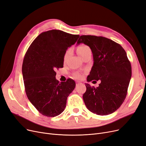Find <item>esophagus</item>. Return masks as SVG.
Returning <instances> with one entry per match:
<instances>
[{"label": "esophagus", "mask_w": 146, "mask_h": 146, "mask_svg": "<svg viewBox=\"0 0 146 146\" xmlns=\"http://www.w3.org/2000/svg\"><path fill=\"white\" fill-rule=\"evenodd\" d=\"M81 84V82H76V86H78V85H80V84Z\"/></svg>", "instance_id": "esophagus-1"}]
</instances>
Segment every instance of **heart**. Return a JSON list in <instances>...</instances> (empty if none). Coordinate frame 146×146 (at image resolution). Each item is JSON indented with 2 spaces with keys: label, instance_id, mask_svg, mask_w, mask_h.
I'll return each mask as SVG.
<instances>
[{
  "label": "heart",
  "instance_id": "1",
  "mask_svg": "<svg viewBox=\"0 0 146 146\" xmlns=\"http://www.w3.org/2000/svg\"><path fill=\"white\" fill-rule=\"evenodd\" d=\"M89 52H91V50H90V48L88 46H86V45H80V46H78L77 48V52L81 58L82 57H84L85 55ZM70 53H71V50L69 49L67 50L66 51V52L64 54V62H65L67 60ZM75 77L80 78L81 77V76L80 75L77 74V75H75Z\"/></svg>",
  "mask_w": 146,
  "mask_h": 146
}]
</instances>
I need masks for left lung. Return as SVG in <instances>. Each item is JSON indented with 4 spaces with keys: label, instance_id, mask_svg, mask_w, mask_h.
<instances>
[{
    "label": "left lung",
    "instance_id": "obj_1",
    "mask_svg": "<svg viewBox=\"0 0 146 146\" xmlns=\"http://www.w3.org/2000/svg\"><path fill=\"white\" fill-rule=\"evenodd\" d=\"M80 43L89 46L93 53L94 64L87 81H101L97 88L86 84L85 105L96 115L112 113L127 94L132 71L127 53L119 44L102 36H81L77 41L78 44Z\"/></svg>",
    "mask_w": 146,
    "mask_h": 146
}]
</instances>
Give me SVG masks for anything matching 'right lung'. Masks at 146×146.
Returning <instances> with one entry per match:
<instances>
[{
	"instance_id": "add662e5",
	"label": "right lung",
	"mask_w": 146,
	"mask_h": 146,
	"mask_svg": "<svg viewBox=\"0 0 146 146\" xmlns=\"http://www.w3.org/2000/svg\"><path fill=\"white\" fill-rule=\"evenodd\" d=\"M79 37L58 30L43 32L25 54L22 72L25 93L44 116L54 117L63 112L67 98L75 87V81L70 78L59 82L55 78V70L63 68L66 50Z\"/></svg>"
}]
</instances>
